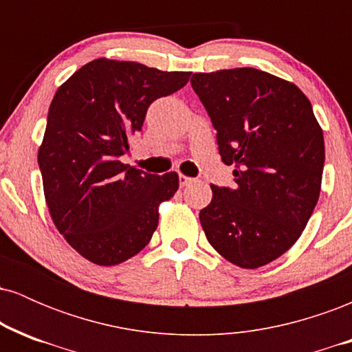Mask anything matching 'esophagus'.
Instances as JSON below:
<instances>
[{"mask_svg":"<svg viewBox=\"0 0 352 352\" xmlns=\"http://www.w3.org/2000/svg\"><path fill=\"white\" fill-rule=\"evenodd\" d=\"M192 182H193V179H190V177L184 175V173H180V175H179V184H180V187H187V185L192 184Z\"/></svg>","mask_w":352,"mask_h":352,"instance_id":"1","label":"esophagus"}]
</instances>
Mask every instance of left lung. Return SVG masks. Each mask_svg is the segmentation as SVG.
<instances>
[{
    "label": "left lung",
    "mask_w": 352,
    "mask_h": 352,
    "mask_svg": "<svg viewBox=\"0 0 352 352\" xmlns=\"http://www.w3.org/2000/svg\"><path fill=\"white\" fill-rule=\"evenodd\" d=\"M193 91L217 131L235 187L212 185L200 210L208 243L230 263H272L301 236L321 192L324 137L309 99L293 82L236 67L193 74Z\"/></svg>",
    "instance_id": "8db88e82"
}]
</instances>
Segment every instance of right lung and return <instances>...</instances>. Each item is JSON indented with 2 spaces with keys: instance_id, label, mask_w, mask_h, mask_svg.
<instances>
[{
  "instance_id": "add662e5",
  "label": "right lung",
  "mask_w": 352,
  "mask_h": 352,
  "mask_svg": "<svg viewBox=\"0 0 352 352\" xmlns=\"http://www.w3.org/2000/svg\"><path fill=\"white\" fill-rule=\"evenodd\" d=\"M192 72L132 60L94 59L56 91L38 152L44 197L56 228L80 256L119 265L159 225V205L179 175H153L120 162L155 99L177 92Z\"/></svg>"
}]
</instances>
